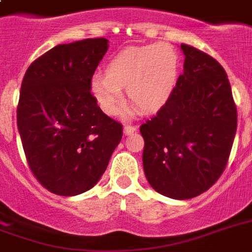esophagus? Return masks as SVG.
Here are the masks:
<instances>
[{
  "instance_id": "34e87169",
  "label": "esophagus",
  "mask_w": 252,
  "mask_h": 252,
  "mask_svg": "<svg viewBox=\"0 0 252 252\" xmlns=\"http://www.w3.org/2000/svg\"><path fill=\"white\" fill-rule=\"evenodd\" d=\"M137 130V128L133 126H124V134L126 136H130V134H133L134 132Z\"/></svg>"
}]
</instances>
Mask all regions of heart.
<instances>
[{
  "instance_id": "b5f03b06",
  "label": "heart",
  "mask_w": 252,
  "mask_h": 252,
  "mask_svg": "<svg viewBox=\"0 0 252 252\" xmlns=\"http://www.w3.org/2000/svg\"><path fill=\"white\" fill-rule=\"evenodd\" d=\"M179 68L170 44H149L119 52L106 66V76H94L91 93L106 114H118L123 90L142 111L161 108L171 94Z\"/></svg>"
}]
</instances>
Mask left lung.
I'll return each mask as SVG.
<instances>
[{"label":"left lung","mask_w":252,"mask_h":252,"mask_svg":"<svg viewBox=\"0 0 252 252\" xmlns=\"http://www.w3.org/2000/svg\"><path fill=\"white\" fill-rule=\"evenodd\" d=\"M180 48L186 57L183 74L140 132L150 186L161 195L186 200L209 189L226 167L237 132V107L219 61L191 45Z\"/></svg>","instance_id":"1"}]
</instances>
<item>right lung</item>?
I'll return each instance as SVG.
<instances>
[{"mask_svg": "<svg viewBox=\"0 0 252 252\" xmlns=\"http://www.w3.org/2000/svg\"><path fill=\"white\" fill-rule=\"evenodd\" d=\"M108 49L104 37L59 44L26 72L17 124L27 163L52 193L89 191L106 171L123 137L91 94V78Z\"/></svg>", "mask_w": 252, "mask_h": 252, "instance_id": "add662e5", "label": "right lung"}]
</instances>
